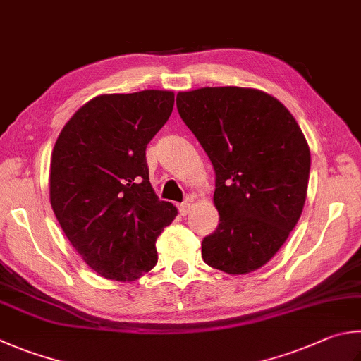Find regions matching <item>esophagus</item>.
Here are the masks:
<instances>
[{"mask_svg": "<svg viewBox=\"0 0 361 361\" xmlns=\"http://www.w3.org/2000/svg\"><path fill=\"white\" fill-rule=\"evenodd\" d=\"M189 209H191V203H189V199L185 200V202H181L178 205V212H180L181 216H186L189 213Z\"/></svg>", "mask_w": 361, "mask_h": 361, "instance_id": "esophagus-1", "label": "esophagus"}]
</instances>
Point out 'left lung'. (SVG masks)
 Instances as JSON below:
<instances>
[{
    "label": "left lung",
    "instance_id": "left-lung-1",
    "mask_svg": "<svg viewBox=\"0 0 361 361\" xmlns=\"http://www.w3.org/2000/svg\"><path fill=\"white\" fill-rule=\"evenodd\" d=\"M181 120L213 164L219 224L202 241L205 264L228 274L265 265L297 226L311 153L292 114L259 90L176 94Z\"/></svg>",
    "mask_w": 361,
    "mask_h": 361
}]
</instances>
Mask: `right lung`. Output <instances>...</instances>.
Segmentation results:
<instances>
[{"label":"right lung","instance_id":"add662e5","mask_svg":"<svg viewBox=\"0 0 361 361\" xmlns=\"http://www.w3.org/2000/svg\"><path fill=\"white\" fill-rule=\"evenodd\" d=\"M172 91L104 94L63 128L50 164V202L71 245L96 273L133 281L158 262L156 238L176 208L159 200L145 149L173 110Z\"/></svg>","mask_w":361,"mask_h":361}]
</instances>
